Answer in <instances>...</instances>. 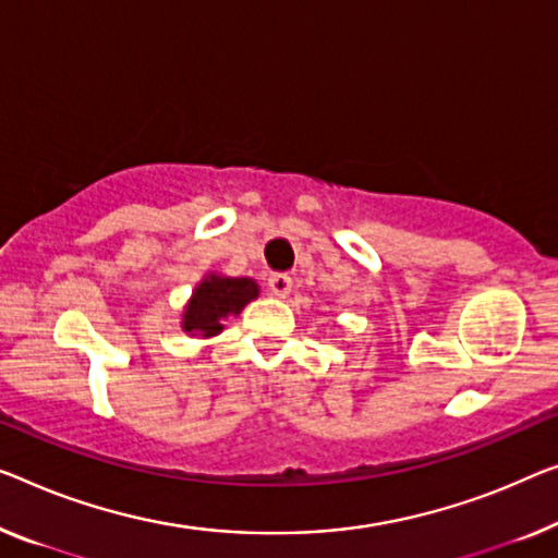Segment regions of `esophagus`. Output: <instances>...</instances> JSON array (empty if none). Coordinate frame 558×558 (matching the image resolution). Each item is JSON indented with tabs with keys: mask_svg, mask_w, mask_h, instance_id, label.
<instances>
[{
	"mask_svg": "<svg viewBox=\"0 0 558 558\" xmlns=\"http://www.w3.org/2000/svg\"><path fill=\"white\" fill-rule=\"evenodd\" d=\"M268 288L272 298H286L290 293V288H293V280H290L286 272H276V276L268 278Z\"/></svg>",
	"mask_w": 558,
	"mask_h": 558,
	"instance_id": "1",
	"label": "esophagus"
}]
</instances>
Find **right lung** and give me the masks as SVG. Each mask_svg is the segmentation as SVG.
<instances>
[{"label": "right lung", "mask_w": 558, "mask_h": 558, "mask_svg": "<svg viewBox=\"0 0 558 558\" xmlns=\"http://www.w3.org/2000/svg\"><path fill=\"white\" fill-rule=\"evenodd\" d=\"M260 295L253 278H230L222 272H207L193 288V295L182 307L180 328L190 338L210 340L222 332V320L240 315L247 303Z\"/></svg>", "instance_id": "obj_1"}]
</instances>
